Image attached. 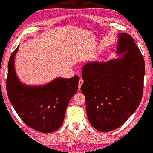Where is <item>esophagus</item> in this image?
Wrapping results in <instances>:
<instances>
[{
  "label": "esophagus",
  "mask_w": 153,
  "mask_h": 153,
  "mask_svg": "<svg viewBox=\"0 0 153 153\" xmlns=\"http://www.w3.org/2000/svg\"><path fill=\"white\" fill-rule=\"evenodd\" d=\"M83 80L82 79H80L79 80V82H78V87H79V89H80V88H81V86H82V84H83Z\"/></svg>",
  "instance_id": "obj_1"
}]
</instances>
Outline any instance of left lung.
<instances>
[{
  "label": "left lung",
  "mask_w": 153,
  "mask_h": 153,
  "mask_svg": "<svg viewBox=\"0 0 153 153\" xmlns=\"http://www.w3.org/2000/svg\"><path fill=\"white\" fill-rule=\"evenodd\" d=\"M117 37L116 54L120 56L106 62H88L82 71L88 120L101 132L122 126L142 98L144 60L129 34L120 33Z\"/></svg>",
  "instance_id": "left-lung-1"
}]
</instances>
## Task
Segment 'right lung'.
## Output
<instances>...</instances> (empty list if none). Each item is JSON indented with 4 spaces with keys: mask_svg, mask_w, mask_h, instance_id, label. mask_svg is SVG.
Returning a JSON list of instances; mask_svg holds the SVG:
<instances>
[{
    "mask_svg": "<svg viewBox=\"0 0 153 153\" xmlns=\"http://www.w3.org/2000/svg\"><path fill=\"white\" fill-rule=\"evenodd\" d=\"M18 46L8 62L7 93L11 105L25 124L44 133L62 126L66 108L78 88L79 77H57L42 86L26 85L20 81L14 67Z\"/></svg>",
    "mask_w": 153,
    "mask_h": 153,
    "instance_id": "obj_1",
    "label": "right lung"
}]
</instances>
